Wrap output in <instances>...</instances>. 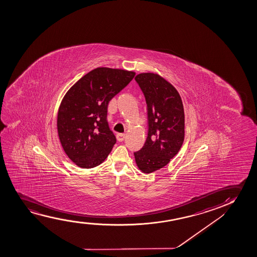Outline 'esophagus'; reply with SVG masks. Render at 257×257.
<instances>
[{
	"instance_id": "esophagus-1",
	"label": "esophagus",
	"mask_w": 257,
	"mask_h": 257,
	"mask_svg": "<svg viewBox=\"0 0 257 257\" xmlns=\"http://www.w3.org/2000/svg\"><path fill=\"white\" fill-rule=\"evenodd\" d=\"M125 138V134H116V139L118 141H123Z\"/></svg>"
}]
</instances>
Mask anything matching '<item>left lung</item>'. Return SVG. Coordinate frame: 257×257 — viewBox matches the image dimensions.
Segmentation results:
<instances>
[{
	"label": "left lung",
	"mask_w": 257,
	"mask_h": 257,
	"mask_svg": "<svg viewBox=\"0 0 257 257\" xmlns=\"http://www.w3.org/2000/svg\"><path fill=\"white\" fill-rule=\"evenodd\" d=\"M135 81L146 99L148 130L143 148L134 156L139 169L148 174L167 165L182 148L184 111L179 93L158 74H138Z\"/></svg>",
	"instance_id": "left-lung-1"
}]
</instances>
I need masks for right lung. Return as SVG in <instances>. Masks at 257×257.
<instances>
[{"label":"right lung","mask_w":257,"mask_h":257,"mask_svg":"<svg viewBox=\"0 0 257 257\" xmlns=\"http://www.w3.org/2000/svg\"><path fill=\"white\" fill-rule=\"evenodd\" d=\"M135 73L98 67L81 78L64 96L58 112L60 143L76 165L101 164L116 144L107 120L108 104L125 88Z\"/></svg>","instance_id":"right-lung-1"}]
</instances>
